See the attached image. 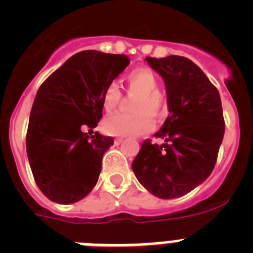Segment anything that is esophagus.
Returning <instances> with one entry per match:
<instances>
[{
  "label": "esophagus",
  "mask_w": 253,
  "mask_h": 253,
  "mask_svg": "<svg viewBox=\"0 0 253 253\" xmlns=\"http://www.w3.org/2000/svg\"><path fill=\"white\" fill-rule=\"evenodd\" d=\"M123 138H115V139H114V143H115L116 146H118V144H120V143H123Z\"/></svg>",
  "instance_id": "obj_1"
}]
</instances>
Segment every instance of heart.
Returning <instances> with one entry per match:
<instances>
[{
    "label": "heart",
    "instance_id": "1",
    "mask_svg": "<svg viewBox=\"0 0 253 253\" xmlns=\"http://www.w3.org/2000/svg\"><path fill=\"white\" fill-rule=\"evenodd\" d=\"M128 91L130 93H138L134 100L133 114L116 113L104 120V130L109 135L116 137H129L140 135L149 131L153 126L152 114L156 118H161L165 114V99L157 91L158 78L156 73L149 68H138L131 71L126 77ZM120 93L119 86L113 82L106 87L102 95V106L106 113H111L119 105Z\"/></svg>",
    "mask_w": 253,
    "mask_h": 253
}]
</instances>
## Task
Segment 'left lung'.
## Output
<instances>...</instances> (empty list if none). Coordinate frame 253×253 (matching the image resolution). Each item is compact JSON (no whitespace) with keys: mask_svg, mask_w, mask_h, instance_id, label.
<instances>
[{"mask_svg":"<svg viewBox=\"0 0 253 253\" xmlns=\"http://www.w3.org/2000/svg\"><path fill=\"white\" fill-rule=\"evenodd\" d=\"M146 60L165 81L169 115L154 134L163 144L144 140L131 169L154 196L180 198L203 184L215 166L225 128L222 101L216 87L187 58Z\"/></svg>","mask_w":253,"mask_h":253,"instance_id":"1","label":"left lung"}]
</instances>
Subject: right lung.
<instances>
[{"label": "right lung", "mask_w": 253, "mask_h": 253, "mask_svg": "<svg viewBox=\"0 0 253 253\" xmlns=\"http://www.w3.org/2000/svg\"><path fill=\"white\" fill-rule=\"evenodd\" d=\"M126 55L84 50L72 55L39 87L31 107L26 152L35 182L58 204L88 195L101 172L111 137L84 129L102 118V95L126 68Z\"/></svg>", "instance_id": "add662e5"}]
</instances>
